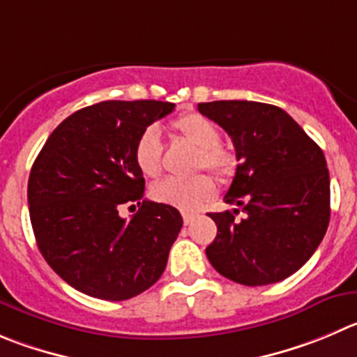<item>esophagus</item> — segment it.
I'll return each mask as SVG.
<instances>
[{"label":"esophagus","instance_id":"obj_1","mask_svg":"<svg viewBox=\"0 0 357 357\" xmlns=\"http://www.w3.org/2000/svg\"><path fill=\"white\" fill-rule=\"evenodd\" d=\"M182 219H184L185 226H189V224H191L192 220L196 219V213H192V212H182Z\"/></svg>","mask_w":357,"mask_h":357}]
</instances>
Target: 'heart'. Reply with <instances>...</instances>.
I'll return each mask as SVG.
<instances>
[{"mask_svg":"<svg viewBox=\"0 0 357 357\" xmlns=\"http://www.w3.org/2000/svg\"><path fill=\"white\" fill-rule=\"evenodd\" d=\"M172 130L182 140L196 147L192 166L195 169L206 168L219 176H226L235 168V154L219 144L220 133L210 119L199 114H184L172 122ZM135 162L145 176H158L161 173V142L155 128L142 131L135 145ZM215 192V184L205 173H196L188 178H165L152 188L151 195L155 202L175 206L178 210L199 208Z\"/></svg>","mask_w":357,"mask_h":357,"instance_id":"1","label":"heart"}]
</instances>
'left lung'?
Masks as SVG:
<instances>
[{
	"label": "left lung",
	"instance_id": "left-lung-1",
	"mask_svg": "<svg viewBox=\"0 0 357 357\" xmlns=\"http://www.w3.org/2000/svg\"><path fill=\"white\" fill-rule=\"evenodd\" d=\"M231 137L235 178L224 202L233 212L208 213L217 236L206 257L222 277L243 286L280 282L300 270L329 224V173L321 147L282 108L257 101L199 103Z\"/></svg>",
	"mask_w": 357,
	"mask_h": 357
}]
</instances>
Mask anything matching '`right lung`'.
<instances>
[{"label":"right lung","mask_w":357,"mask_h":357,"mask_svg":"<svg viewBox=\"0 0 357 357\" xmlns=\"http://www.w3.org/2000/svg\"><path fill=\"white\" fill-rule=\"evenodd\" d=\"M173 108L155 100L91 105L64 119L35 159L28 203L36 243L80 293L130 300L165 271L182 215L165 203L141 202L145 178L135 145ZM124 202L141 206L130 221L118 215Z\"/></svg>","instance_id":"obj_1"}]
</instances>
